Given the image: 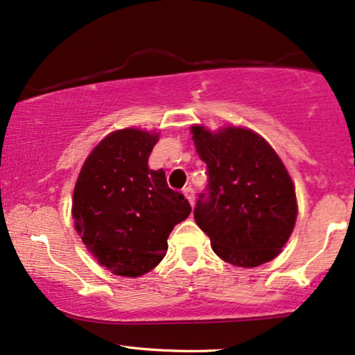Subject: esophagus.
Returning a JSON list of instances; mask_svg holds the SVG:
<instances>
[{
	"instance_id": "34e87169",
	"label": "esophagus",
	"mask_w": 355,
	"mask_h": 355,
	"mask_svg": "<svg viewBox=\"0 0 355 355\" xmlns=\"http://www.w3.org/2000/svg\"><path fill=\"white\" fill-rule=\"evenodd\" d=\"M183 195L187 196V200L190 201V205H191V206H195V190H193L191 187L183 188Z\"/></svg>"
}]
</instances>
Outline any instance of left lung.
<instances>
[{
	"label": "left lung",
	"mask_w": 355,
	"mask_h": 355,
	"mask_svg": "<svg viewBox=\"0 0 355 355\" xmlns=\"http://www.w3.org/2000/svg\"><path fill=\"white\" fill-rule=\"evenodd\" d=\"M191 133L209 182L196 202L195 220L214 253L240 268L271 261L297 219L295 188L279 155L247 128L225 126L212 133L195 125Z\"/></svg>",
	"instance_id": "obj_1"
}]
</instances>
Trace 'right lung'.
<instances>
[{
    "instance_id": "1",
    "label": "right lung",
    "mask_w": 355,
    "mask_h": 355,
    "mask_svg": "<svg viewBox=\"0 0 355 355\" xmlns=\"http://www.w3.org/2000/svg\"><path fill=\"white\" fill-rule=\"evenodd\" d=\"M157 133L113 131L84 162L73 193L74 227L98 264L118 276L138 277L162 261L167 239L191 212L165 172L150 170Z\"/></svg>"
}]
</instances>
